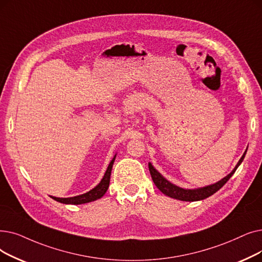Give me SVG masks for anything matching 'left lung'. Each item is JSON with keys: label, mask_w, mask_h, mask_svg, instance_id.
Wrapping results in <instances>:
<instances>
[{"label": "left lung", "mask_w": 262, "mask_h": 262, "mask_svg": "<svg viewBox=\"0 0 262 262\" xmlns=\"http://www.w3.org/2000/svg\"><path fill=\"white\" fill-rule=\"evenodd\" d=\"M246 151L244 152V154L240 158V161L237 162V164L235 165V167L233 168V170L229 174H227L225 178H223L219 182H216V183H214V184L199 187V188L186 189V188H182L180 186L172 184L171 182H169L166 178H164L161 173H159L151 163H149V170H150V173H151L154 184L156 185V187L159 190L163 192L164 195H166L168 197H171L173 199L181 200V201H199V200H203V199L212 196L227 183V181H228L232 177V174L235 172L237 167L240 166L241 163L243 162Z\"/></svg>", "instance_id": "left-lung-1"}]
</instances>
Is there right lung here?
I'll return each mask as SVG.
<instances>
[{
    "mask_svg": "<svg viewBox=\"0 0 262 262\" xmlns=\"http://www.w3.org/2000/svg\"><path fill=\"white\" fill-rule=\"evenodd\" d=\"M117 154L113 156V158L111 159L110 164L108 165V168L106 170V172L101 179V181L99 183L91 190H89L85 194L82 195H79V196H75V197H70V198H58V197H52V199H54L55 201L61 202V203H65V204H83V203H88L91 201H95L99 198L103 197L106 191L109 187V183H110V176H111V170H112V166L113 163H115V159H116Z\"/></svg>",
    "mask_w": 262,
    "mask_h": 262,
    "instance_id": "right-lung-1",
    "label": "right lung"
}]
</instances>
